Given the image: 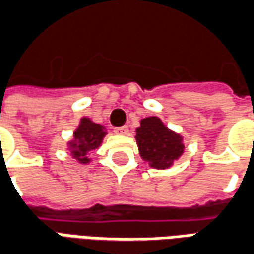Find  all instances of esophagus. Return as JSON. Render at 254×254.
I'll return each instance as SVG.
<instances>
[{"instance_id":"1","label":"esophagus","mask_w":254,"mask_h":254,"mask_svg":"<svg viewBox=\"0 0 254 254\" xmlns=\"http://www.w3.org/2000/svg\"><path fill=\"white\" fill-rule=\"evenodd\" d=\"M127 132H129V129H127V127H114V133H117V134H127Z\"/></svg>"}]
</instances>
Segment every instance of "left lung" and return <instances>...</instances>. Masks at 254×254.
<instances>
[{
  "instance_id": "8db88e82",
  "label": "left lung",
  "mask_w": 254,
  "mask_h": 254,
  "mask_svg": "<svg viewBox=\"0 0 254 254\" xmlns=\"http://www.w3.org/2000/svg\"><path fill=\"white\" fill-rule=\"evenodd\" d=\"M140 156L154 169H169L182 154L185 145L181 134L173 132L158 117H147L136 129Z\"/></svg>"
}]
</instances>
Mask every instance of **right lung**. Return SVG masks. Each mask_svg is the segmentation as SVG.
Here are the masks:
<instances>
[{"instance_id":"obj_1","label":"right lung","mask_w":254,"mask_h":254,"mask_svg":"<svg viewBox=\"0 0 254 254\" xmlns=\"http://www.w3.org/2000/svg\"><path fill=\"white\" fill-rule=\"evenodd\" d=\"M106 136V130L103 125L95 124L89 118H81L80 125L73 133V140H70L67 145L70 149V154L78 163L87 165L91 162L87 155L99 148L100 144Z\"/></svg>"}]
</instances>
